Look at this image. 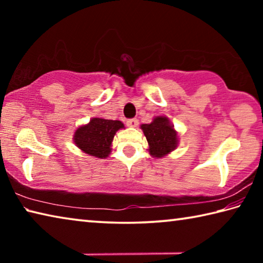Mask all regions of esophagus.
<instances>
[{
    "label": "esophagus",
    "instance_id": "34e87169",
    "mask_svg": "<svg viewBox=\"0 0 263 263\" xmlns=\"http://www.w3.org/2000/svg\"><path fill=\"white\" fill-rule=\"evenodd\" d=\"M138 119L137 118H132V119H127L126 122V125L130 126V127H136L138 125Z\"/></svg>",
    "mask_w": 263,
    "mask_h": 263
}]
</instances>
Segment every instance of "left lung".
<instances>
[{"instance_id":"left-lung-1","label":"left lung","mask_w":263,"mask_h":263,"mask_svg":"<svg viewBox=\"0 0 263 263\" xmlns=\"http://www.w3.org/2000/svg\"><path fill=\"white\" fill-rule=\"evenodd\" d=\"M140 128L148 142V153L153 158H163L176 149L179 132L166 116H157L148 124H141Z\"/></svg>"}]
</instances>
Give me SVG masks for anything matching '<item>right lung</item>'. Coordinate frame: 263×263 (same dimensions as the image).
Segmentation results:
<instances>
[{"mask_svg": "<svg viewBox=\"0 0 263 263\" xmlns=\"http://www.w3.org/2000/svg\"><path fill=\"white\" fill-rule=\"evenodd\" d=\"M125 126L121 121L94 117L75 130L73 141L83 153L97 159H105L112 149L111 146L116 132Z\"/></svg>", "mask_w": 263, "mask_h": 263, "instance_id": "1", "label": "right lung"}]
</instances>
